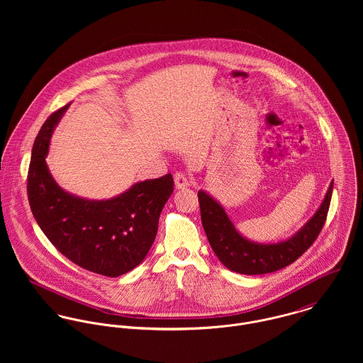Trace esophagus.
Segmentation results:
<instances>
[{
	"instance_id": "1",
	"label": "esophagus",
	"mask_w": 363,
	"mask_h": 363,
	"mask_svg": "<svg viewBox=\"0 0 363 363\" xmlns=\"http://www.w3.org/2000/svg\"><path fill=\"white\" fill-rule=\"evenodd\" d=\"M174 184H176V189L184 190V189H187L190 186V179H189V176L186 173L177 172L174 174Z\"/></svg>"
}]
</instances>
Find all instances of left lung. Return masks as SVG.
I'll return each instance as SVG.
<instances>
[{"mask_svg":"<svg viewBox=\"0 0 363 363\" xmlns=\"http://www.w3.org/2000/svg\"><path fill=\"white\" fill-rule=\"evenodd\" d=\"M333 184L334 182L311 220L295 236L275 245H259L245 239L235 229L225 209L207 193L199 191L201 222L213 253L226 268L245 275L268 274L285 268L299 259L318 238L327 219Z\"/></svg>","mask_w":363,"mask_h":363,"instance_id":"obj_1","label":"left lung"}]
</instances>
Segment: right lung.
Segmentation results:
<instances>
[{
	"label": "right lung",
	"mask_w": 363,
	"mask_h": 363,
	"mask_svg": "<svg viewBox=\"0 0 363 363\" xmlns=\"http://www.w3.org/2000/svg\"><path fill=\"white\" fill-rule=\"evenodd\" d=\"M68 104L42 125L28 172L32 213L52 246L67 259L95 274L120 277L148 255L162 208L173 193L170 173L134 184L125 193L94 201L65 193L49 173L46 155L52 128Z\"/></svg>",
	"instance_id": "add662e5"
}]
</instances>
